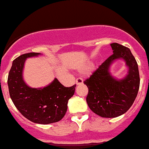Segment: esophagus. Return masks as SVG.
Returning <instances> with one entry per match:
<instances>
[{"label": "esophagus", "instance_id": "esophagus-1", "mask_svg": "<svg viewBox=\"0 0 149 149\" xmlns=\"http://www.w3.org/2000/svg\"><path fill=\"white\" fill-rule=\"evenodd\" d=\"M83 83H84V80H83L82 77H78V78H77V80H76V84H77V85H79V84H82Z\"/></svg>", "mask_w": 149, "mask_h": 149}]
</instances>
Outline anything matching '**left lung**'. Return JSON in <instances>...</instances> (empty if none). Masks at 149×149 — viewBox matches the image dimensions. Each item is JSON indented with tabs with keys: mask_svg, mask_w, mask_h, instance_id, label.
<instances>
[{
	"mask_svg": "<svg viewBox=\"0 0 149 149\" xmlns=\"http://www.w3.org/2000/svg\"><path fill=\"white\" fill-rule=\"evenodd\" d=\"M113 54L84 81L89 91L86 102L90 110L103 118H115L132 106L139 88L138 65L130 49L118 43H112ZM123 58L129 68V74L122 80L110 75L109 68L113 60Z\"/></svg>",
	"mask_w": 149,
	"mask_h": 149,
	"instance_id": "left-lung-1",
	"label": "left lung"
}]
</instances>
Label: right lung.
Masks as SVG:
<instances>
[{
    "mask_svg": "<svg viewBox=\"0 0 149 149\" xmlns=\"http://www.w3.org/2000/svg\"><path fill=\"white\" fill-rule=\"evenodd\" d=\"M39 53H27L13 60L9 75L8 87L13 104L24 116L31 122L48 125L59 122L67 111V104L74 94L76 85L65 87L56 78L46 87L30 88L22 78L24 64L27 57Z\"/></svg>",
    "mask_w": 149,
    "mask_h": 149,
    "instance_id": "right-lung-1",
    "label": "right lung"
}]
</instances>
